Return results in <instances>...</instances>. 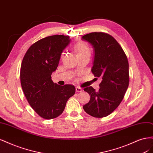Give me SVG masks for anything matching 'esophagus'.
<instances>
[{
    "label": "esophagus",
    "mask_w": 153,
    "mask_h": 153,
    "mask_svg": "<svg viewBox=\"0 0 153 153\" xmlns=\"http://www.w3.org/2000/svg\"><path fill=\"white\" fill-rule=\"evenodd\" d=\"M82 89L80 87H76V91L78 92H82Z\"/></svg>",
    "instance_id": "esophagus-1"
}]
</instances>
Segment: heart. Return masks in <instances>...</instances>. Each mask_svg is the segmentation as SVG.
<instances>
[{
	"mask_svg": "<svg viewBox=\"0 0 153 153\" xmlns=\"http://www.w3.org/2000/svg\"><path fill=\"white\" fill-rule=\"evenodd\" d=\"M74 48H75L76 55H82V54H85L90 53L89 48L88 46L84 43H78L74 46Z\"/></svg>",
	"mask_w": 153,
	"mask_h": 153,
	"instance_id": "obj_1",
	"label": "heart"
}]
</instances>
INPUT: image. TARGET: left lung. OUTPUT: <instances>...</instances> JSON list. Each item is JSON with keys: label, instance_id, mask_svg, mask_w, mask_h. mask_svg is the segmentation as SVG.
I'll return each mask as SVG.
<instances>
[{"label": "left lung", "instance_id": "1", "mask_svg": "<svg viewBox=\"0 0 153 153\" xmlns=\"http://www.w3.org/2000/svg\"><path fill=\"white\" fill-rule=\"evenodd\" d=\"M82 40L93 47L94 57L91 71L101 77L100 89L92 87L84 91L89 94L90 101L83 108L94 117L107 116L122 101L129 85V64L122 47L112 36L103 32H91L82 37Z\"/></svg>", "mask_w": 153, "mask_h": 153}]
</instances>
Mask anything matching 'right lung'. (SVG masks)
I'll use <instances>...</instances> for the list:
<instances>
[{
	"label": "right lung",
	"mask_w": 153,
	"mask_h": 153,
	"mask_svg": "<svg viewBox=\"0 0 153 153\" xmlns=\"http://www.w3.org/2000/svg\"><path fill=\"white\" fill-rule=\"evenodd\" d=\"M70 41L69 36L64 35L46 37L31 45L23 59L20 69L23 91L31 107L46 119L61 115L68 99L75 93L74 85H59L51 77Z\"/></svg>",
	"instance_id": "right-lung-1"
}]
</instances>
